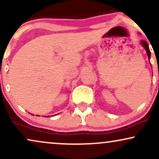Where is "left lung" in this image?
<instances>
[{
	"mask_svg": "<svg viewBox=\"0 0 159 159\" xmlns=\"http://www.w3.org/2000/svg\"><path fill=\"white\" fill-rule=\"evenodd\" d=\"M141 44H142V45L144 47V49L146 50L147 54H148V59H149V61H150V49H149V45H148V43L144 41V40H142Z\"/></svg>",
	"mask_w": 159,
	"mask_h": 159,
	"instance_id": "obj_1",
	"label": "left lung"
}]
</instances>
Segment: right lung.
Wrapping results in <instances>:
<instances>
[{
	"label": "right lung",
	"instance_id": "right-lung-1",
	"mask_svg": "<svg viewBox=\"0 0 159 159\" xmlns=\"http://www.w3.org/2000/svg\"><path fill=\"white\" fill-rule=\"evenodd\" d=\"M32 115H33V114H32ZM37 116H38V115H37ZM46 116V117H48H48H49L50 116Z\"/></svg>",
	"mask_w": 159,
	"mask_h": 159
}]
</instances>
